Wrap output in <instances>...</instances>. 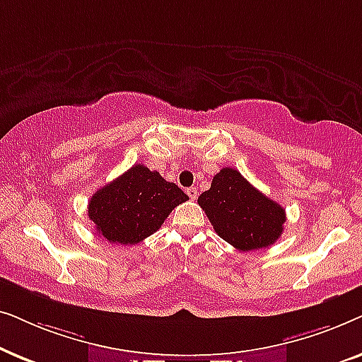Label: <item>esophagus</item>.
Segmentation results:
<instances>
[{
	"label": "esophagus",
	"mask_w": 362,
	"mask_h": 362,
	"mask_svg": "<svg viewBox=\"0 0 362 362\" xmlns=\"http://www.w3.org/2000/svg\"><path fill=\"white\" fill-rule=\"evenodd\" d=\"M186 192H187V196H189V199H192V201H194L196 197H197V189H196V187H189V189H187Z\"/></svg>",
	"instance_id": "obj_1"
}]
</instances>
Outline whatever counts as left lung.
Masks as SVG:
<instances>
[{
    "label": "left lung",
    "instance_id": "1",
    "mask_svg": "<svg viewBox=\"0 0 362 362\" xmlns=\"http://www.w3.org/2000/svg\"><path fill=\"white\" fill-rule=\"evenodd\" d=\"M216 234L242 252L265 249L279 240L285 209L250 185L234 168H222L197 197Z\"/></svg>",
    "mask_w": 362,
    "mask_h": 362
}]
</instances>
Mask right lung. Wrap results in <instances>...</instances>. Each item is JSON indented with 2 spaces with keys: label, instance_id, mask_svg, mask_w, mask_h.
Here are the masks:
<instances>
[{
  "label": "right lung",
  "instance_id": "1",
  "mask_svg": "<svg viewBox=\"0 0 362 362\" xmlns=\"http://www.w3.org/2000/svg\"><path fill=\"white\" fill-rule=\"evenodd\" d=\"M187 199L158 171L135 165L90 197L88 219L105 240L133 245L160 229L170 212Z\"/></svg>",
  "mask_w": 362,
  "mask_h": 362
}]
</instances>
